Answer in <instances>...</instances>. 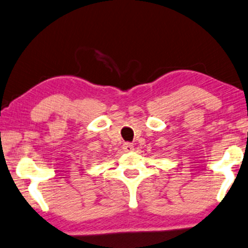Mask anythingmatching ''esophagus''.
I'll return each mask as SVG.
<instances>
[{"label":"esophagus","mask_w":248,"mask_h":248,"mask_svg":"<svg viewBox=\"0 0 248 248\" xmlns=\"http://www.w3.org/2000/svg\"><path fill=\"white\" fill-rule=\"evenodd\" d=\"M123 149H124V152H127V153L133 152L134 151V146L131 142H125L123 145Z\"/></svg>","instance_id":"obj_1"}]
</instances>
